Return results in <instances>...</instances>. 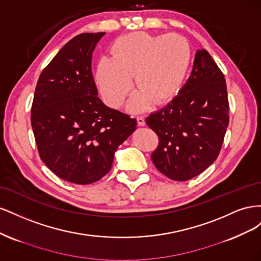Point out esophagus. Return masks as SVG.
<instances>
[{
  "label": "esophagus",
  "instance_id": "obj_1",
  "mask_svg": "<svg viewBox=\"0 0 261 261\" xmlns=\"http://www.w3.org/2000/svg\"><path fill=\"white\" fill-rule=\"evenodd\" d=\"M136 120H137V124L139 126H144L145 125V118L143 116H137Z\"/></svg>",
  "mask_w": 261,
  "mask_h": 261
}]
</instances>
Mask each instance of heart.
I'll return each mask as SVG.
<instances>
[{"label":"heart","instance_id":"heart-1","mask_svg":"<svg viewBox=\"0 0 261 261\" xmlns=\"http://www.w3.org/2000/svg\"><path fill=\"white\" fill-rule=\"evenodd\" d=\"M112 58H100L96 80L101 96L111 108L123 105L132 89V76L139 89L127 109L141 112L150 102L163 105L178 93L192 61V46L180 35L134 33L111 46Z\"/></svg>","mask_w":261,"mask_h":261}]
</instances>
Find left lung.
<instances>
[{
    "mask_svg": "<svg viewBox=\"0 0 261 261\" xmlns=\"http://www.w3.org/2000/svg\"><path fill=\"white\" fill-rule=\"evenodd\" d=\"M223 73L207 50L195 55L191 77L168 106L146 118L159 137L155 168L173 180L199 175L216 161L228 125Z\"/></svg>",
    "mask_w": 261,
    "mask_h": 261,
    "instance_id": "8db88e82",
    "label": "left lung"
}]
</instances>
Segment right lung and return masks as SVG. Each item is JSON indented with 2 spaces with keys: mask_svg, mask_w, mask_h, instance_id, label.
Wrapping results in <instances>:
<instances>
[{
  "mask_svg": "<svg viewBox=\"0 0 261 261\" xmlns=\"http://www.w3.org/2000/svg\"><path fill=\"white\" fill-rule=\"evenodd\" d=\"M103 35L81 34L63 46L39 77L31 106L41 160L60 178L80 185L108 174L117 147L136 129V118L98 97L91 60Z\"/></svg>",
  "mask_w": 261,
  "mask_h": 261,
  "instance_id": "add662e5",
  "label": "right lung"
}]
</instances>
